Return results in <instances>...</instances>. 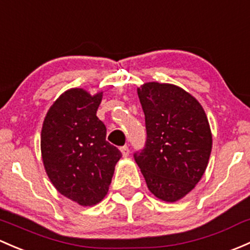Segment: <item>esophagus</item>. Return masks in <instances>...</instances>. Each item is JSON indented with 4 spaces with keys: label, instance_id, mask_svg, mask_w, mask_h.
<instances>
[{
    "label": "esophagus",
    "instance_id": "obj_1",
    "mask_svg": "<svg viewBox=\"0 0 250 250\" xmlns=\"http://www.w3.org/2000/svg\"><path fill=\"white\" fill-rule=\"evenodd\" d=\"M121 152H122V156L123 157H128L129 156V147H128L127 145L125 146H122L121 147Z\"/></svg>",
    "mask_w": 250,
    "mask_h": 250
}]
</instances>
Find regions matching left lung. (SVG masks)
Instances as JSON below:
<instances>
[{"label":"left lung","instance_id":"left-lung-1","mask_svg":"<svg viewBox=\"0 0 250 250\" xmlns=\"http://www.w3.org/2000/svg\"><path fill=\"white\" fill-rule=\"evenodd\" d=\"M147 139L134 153L154 196L175 202L201 180L212 149V133L201 104L171 83H146L138 88Z\"/></svg>","mask_w":250,"mask_h":250}]
</instances>
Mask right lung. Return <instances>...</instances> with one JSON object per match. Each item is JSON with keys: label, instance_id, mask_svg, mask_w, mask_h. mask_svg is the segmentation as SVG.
Returning a JSON list of instances; mask_svg holds the SVG:
<instances>
[{"label": "right lung", "instance_id": "1", "mask_svg": "<svg viewBox=\"0 0 250 250\" xmlns=\"http://www.w3.org/2000/svg\"><path fill=\"white\" fill-rule=\"evenodd\" d=\"M103 92L91 96L70 88L50 106L43 122L41 149L46 175L65 198L81 206L104 199L122 154L106 141L97 117Z\"/></svg>", "mask_w": 250, "mask_h": 250}]
</instances>
